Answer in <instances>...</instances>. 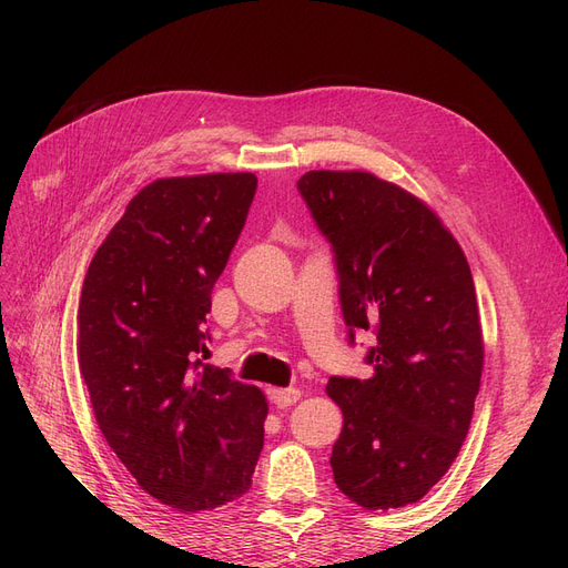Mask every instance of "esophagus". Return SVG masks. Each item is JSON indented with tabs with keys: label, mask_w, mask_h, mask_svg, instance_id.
Instances as JSON below:
<instances>
[{
	"label": "esophagus",
	"mask_w": 568,
	"mask_h": 568,
	"mask_svg": "<svg viewBox=\"0 0 568 568\" xmlns=\"http://www.w3.org/2000/svg\"><path fill=\"white\" fill-rule=\"evenodd\" d=\"M267 393H270V400L277 405V407H282V409L291 407V405L301 400V390L294 388V386H288V388H270Z\"/></svg>",
	"instance_id": "34e87169"
}]
</instances>
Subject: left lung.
Returning a JSON list of instances; mask_svg holds the SVG:
<instances>
[{
  "instance_id": "left-lung-1",
  "label": "left lung",
  "mask_w": 568,
  "mask_h": 568,
  "mask_svg": "<svg viewBox=\"0 0 568 568\" xmlns=\"http://www.w3.org/2000/svg\"><path fill=\"white\" fill-rule=\"evenodd\" d=\"M298 192L332 244L348 343L372 332L369 379L332 376V469L367 509L422 500L467 438L484 369L474 277L432 209L372 173L313 170Z\"/></svg>"
}]
</instances>
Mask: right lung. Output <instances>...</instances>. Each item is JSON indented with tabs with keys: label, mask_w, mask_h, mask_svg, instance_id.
Segmentation results:
<instances>
[{
	"label": "right lung",
	"mask_w": 568,
	"mask_h": 568,
	"mask_svg": "<svg viewBox=\"0 0 568 568\" xmlns=\"http://www.w3.org/2000/svg\"><path fill=\"white\" fill-rule=\"evenodd\" d=\"M251 173L146 184L94 253L78 359L97 424L151 497L209 511L251 488L265 395L209 355L213 286L246 225Z\"/></svg>",
	"instance_id": "right-lung-1"
}]
</instances>
